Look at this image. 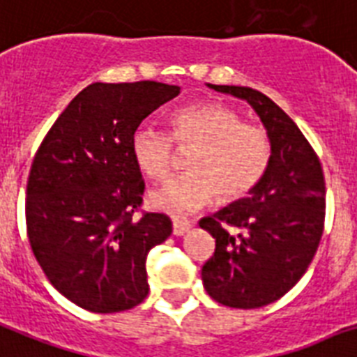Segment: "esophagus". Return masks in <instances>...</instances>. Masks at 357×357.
I'll return each instance as SVG.
<instances>
[{
    "label": "esophagus",
    "mask_w": 357,
    "mask_h": 357,
    "mask_svg": "<svg viewBox=\"0 0 357 357\" xmlns=\"http://www.w3.org/2000/svg\"><path fill=\"white\" fill-rule=\"evenodd\" d=\"M192 227L193 221H188V219H175V221H173V234H175V236H182V234H186Z\"/></svg>",
    "instance_id": "1"
}]
</instances>
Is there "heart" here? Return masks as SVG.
<instances>
[{
    "mask_svg": "<svg viewBox=\"0 0 357 357\" xmlns=\"http://www.w3.org/2000/svg\"><path fill=\"white\" fill-rule=\"evenodd\" d=\"M171 136L139 127L130 136L132 160L151 181H164L175 165V145L192 149L190 171L151 192L149 204L169 213L192 212L212 201L234 202L249 195L271 164V142L265 130L243 123L239 114L213 101L178 108L169 118ZM176 144H173L172 142Z\"/></svg>",
    "mask_w": 357,
    "mask_h": 357,
    "instance_id": "heart-1",
    "label": "heart"
}]
</instances>
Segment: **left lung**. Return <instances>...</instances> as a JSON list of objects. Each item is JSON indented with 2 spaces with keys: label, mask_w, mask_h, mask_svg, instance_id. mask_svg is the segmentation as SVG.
Here are the masks:
<instances>
[{
  "label": "left lung",
  "mask_w": 357,
  "mask_h": 357,
  "mask_svg": "<svg viewBox=\"0 0 357 357\" xmlns=\"http://www.w3.org/2000/svg\"><path fill=\"white\" fill-rule=\"evenodd\" d=\"M208 86L249 102L271 142L269 169L250 197L199 221L215 238V252L202 265L204 289L223 306L252 310L286 295L317 252L326 208L323 167L295 121L267 96Z\"/></svg>",
  "instance_id": "8db88e82"
}]
</instances>
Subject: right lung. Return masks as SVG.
<instances>
[{
	"label": "right lung",
	"mask_w": 357,
	"mask_h": 357,
	"mask_svg": "<svg viewBox=\"0 0 357 357\" xmlns=\"http://www.w3.org/2000/svg\"><path fill=\"white\" fill-rule=\"evenodd\" d=\"M178 93L156 81L93 82L34 155L25 193L31 249L56 291L88 312H125L149 293L147 255L173 227L164 213L134 215L145 184L130 136Z\"/></svg>",
	"instance_id": "obj_1"
}]
</instances>
